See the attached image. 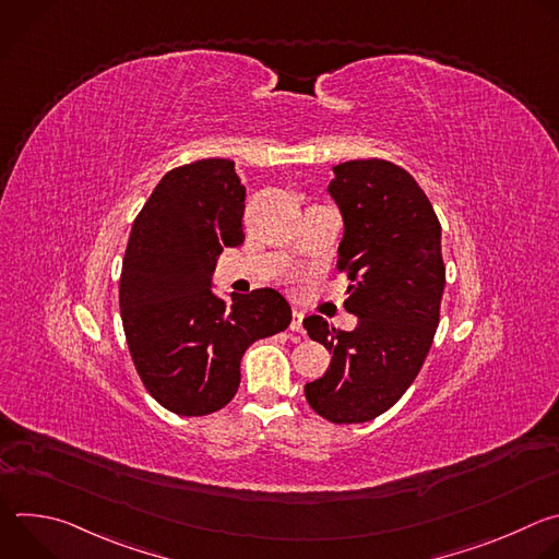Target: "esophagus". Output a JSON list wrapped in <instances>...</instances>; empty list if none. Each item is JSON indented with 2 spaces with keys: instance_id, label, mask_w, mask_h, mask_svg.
<instances>
[{
  "instance_id": "34e87169",
  "label": "esophagus",
  "mask_w": 559,
  "mask_h": 559,
  "mask_svg": "<svg viewBox=\"0 0 559 559\" xmlns=\"http://www.w3.org/2000/svg\"><path fill=\"white\" fill-rule=\"evenodd\" d=\"M302 309H296L294 307V311H292V325H289V330L292 332H296L298 336H302Z\"/></svg>"
}]
</instances>
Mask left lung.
Segmentation results:
<instances>
[{
	"instance_id": "left-lung-1",
	"label": "left lung",
	"mask_w": 559,
	"mask_h": 559,
	"mask_svg": "<svg viewBox=\"0 0 559 559\" xmlns=\"http://www.w3.org/2000/svg\"><path fill=\"white\" fill-rule=\"evenodd\" d=\"M328 192L345 223L338 270L352 281L345 309L358 325L343 332L305 318L309 338L332 354L305 397L325 420L354 425L401 401L431 349L444 292L440 221L416 179L384 158L334 166Z\"/></svg>"
}]
</instances>
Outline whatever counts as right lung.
I'll return each instance as SVG.
<instances>
[{
  "mask_svg": "<svg viewBox=\"0 0 559 559\" xmlns=\"http://www.w3.org/2000/svg\"><path fill=\"white\" fill-rule=\"evenodd\" d=\"M246 186L229 158L170 170L132 223L119 307L132 362L154 401L179 416L223 409L241 382V358L292 323L270 287L212 292L223 248L243 243Z\"/></svg>",
  "mask_w": 559,
  "mask_h": 559,
  "instance_id": "obj_1",
  "label": "right lung"
}]
</instances>
